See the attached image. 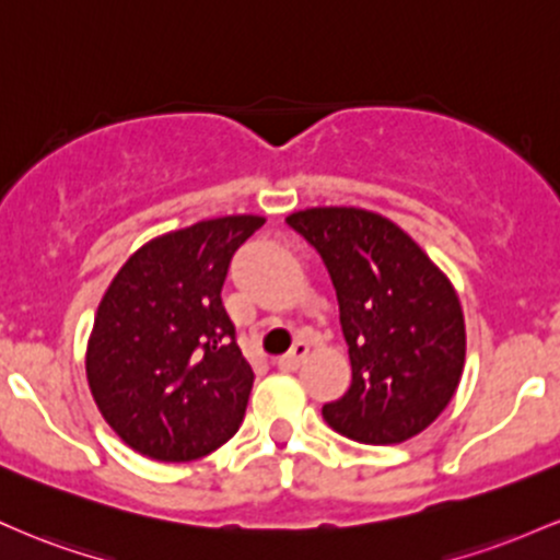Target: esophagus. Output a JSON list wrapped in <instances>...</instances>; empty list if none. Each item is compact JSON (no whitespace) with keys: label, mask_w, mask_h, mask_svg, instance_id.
<instances>
[{"label":"esophagus","mask_w":560,"mask_h":560,"mask_svg":"<svg viewBox=\"0 0 560 560\" xmlns=\"http://www.w3.org/2000/svg\"><path fill=\"white\" fill-rule=\"evenodd\" d=\"M306 354H310V343H306V341H296L285 357H280V368L296 370L299 364L306 360Z\"/></svg>","instance_id":"34e87169"}]
</instances>
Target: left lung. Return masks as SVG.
Returning a JSON list of instances; mask_svg holds the SVG:
<instances>
[{
  "label": "left lung",
  "instance_id": "obj_1",
  "mask_svg": "<svg viewBox=\"0 0 560 560\" xmlns=\"http://www.w3.org/2000/svg\"><path fill=\"white\" fill-rule=\"evenodd\" d=\"M317 250L336 288L351 386L323 407L332 431L399 444L450 405L466 362L455 288L420 246L364 209H306L285 219Z\"/></svg>",
  "mask_w": 560,
  "mask_h": 560
}]
</instances>
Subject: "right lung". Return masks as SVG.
<instances>
[{
  "instance_id": "1",
  "label": "right lung",
  "mask_w": 560,
  "mask_h": 560,
  "mask_svg": "<svg viewBox=\"0 0 560 560\" xmlns=\"http://www.w3.org/2000/svg\"><path fill=\"white\" fill-rule=\"evenodd\" d=\"M261 217H222L168 232L118 269L100 301L86 378L131 450L190 463L235 436L254 368L222 304L235 250Z\"/></svg>"
}]
</instances>
